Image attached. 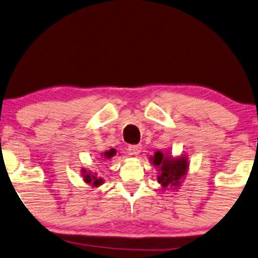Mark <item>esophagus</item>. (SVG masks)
Here are the masks:
<instances>
[{"label": "esophagus", "mask_w": 258, "mask_h": 258, "mask_svg": "<svg viewBox=\"0 0 258 258\" xmlns=\"http://www.w3.org/2000/svg\"><path fill=\"white\" fill-rule=\"evenodd\" d=\"M142 151V145L141 144H136V145H129L128 147V152L129 155L133 156H138Z\"/></svg>", "instance_id": "1"}]
</instances>
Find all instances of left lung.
Returning <instances> with one entry per match:
<instances>
[{"mask_svg":"<svg viewBox=\"0 0 258 258\" xmlns=\"http://www.w3.org/2000/svg\"><path fill=\"white\" fill-rule=\"evenodd\" d=\"M152 160H154L155 165L160 167V171H162L160 175H158V182H160L164 187L169 185H178L187 171L188 163L184 157L178 159H171L169 157L165 158L162 152L157 151Z\"/></svg>","mask_w":258,"mask_h":258,"instance_id":"left-lung-1","label":"left lung"}]
</instances>
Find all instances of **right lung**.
Segmentation results:
<instances>
[{
    "label": "right lung",
    "mask_w": 258,
    "mask_h": 258,
    "mask_svg": "<svg viewBox=\"0 0 258 258\" xmlns=\"http://www.w3.org/2000/svg\"><path fill=\"white\" fill-rule=\"evenodd\" d=\"M115 154H116V151H115L114 149H111V150L104 152V157H106V158L108 159V158H110V157H113ZM84 178H85L84 180H85L86 182H92V184H94V186L101 185V182H102V179H96V178L94 177V175L88 174V173H86V174L84 175Z\"/></svg>",
    "instance_id": "add662e5"
}]
</instances>
